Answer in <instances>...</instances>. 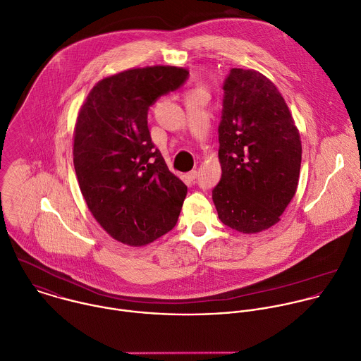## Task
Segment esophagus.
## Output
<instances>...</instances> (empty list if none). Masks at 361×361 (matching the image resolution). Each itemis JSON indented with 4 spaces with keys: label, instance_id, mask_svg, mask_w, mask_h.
I'll use <instances>...</instances> for the list:
<instances>
[{
    "label": "esophagus",
    "instance_id": "obj_1",
    "mask_svg": "<svg viewBox=\"0 0 361 361\" xmlns=\"http://www.w3.org/2000/svg\"><path fill=\"white\" fill-rule=\"evenodd\" d=\"M197 176H198V171H197V170H191V171L187 174L188 180H191V181H194V180L197 178Z\"/></svg>",
    "mask_w": 361,
    "mask_h": 361
}]
</instances>
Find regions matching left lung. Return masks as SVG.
<instances>
[{
	"mask_svg": "<svg viewBox=\"0 0 361 361\" xmlns=\"http://www.w3.org/2000/svg\"><path fill=\"white\" fill-rule=\"evenodd\" d=\"M218 133L222 176L212 190L218 218L243 233L278 224L298 188L302 142L274 82L254 69H231Z\"/></svg>",
	"mask_w": 361,
	"mask_h": 361,
	"instance_id": "left-lung-1",
	"label": "left lung"
}]
</instances>
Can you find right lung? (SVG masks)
Instances as JSON below:
<instances>
[{
	"label": "right lung",
	"instance_id": "obj_1",
	"mask_svg": "<svg viewBox=\"0 0 361 361\" xmlns=\"http://www.w3.org/2000/svg\"><path fill=\"white\" fill-rule=\"evenodd\" d=\"M185 68H133L99 80L80 106L73 166L86 205L116 241L145 247L177 224L187 185L154 149L149 107L180 87Z\"/></svg>",
	"mask_w": 361,
	"mask_h": 361
}]
</instances>
